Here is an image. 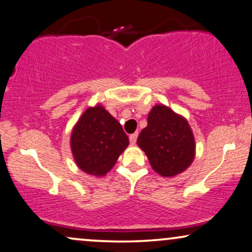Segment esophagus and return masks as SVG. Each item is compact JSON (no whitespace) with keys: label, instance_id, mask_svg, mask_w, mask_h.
Listing matches in <instances>:
<instances>
[{"label":"esophagus","instance_id":"obj_1","mask_svg":"<svg viewBox=\"0 0 252 252\" xmlns=\"http://www.w3.org/2000/svg\"><path fill=\"white\" fill-rule=\"evenodd\" d=\"M137 136H138V132H134V134H131L129 136L130 143H131L132 145L136 144V141H137Z\"/></svg>","mask_w":252,"mask_h":252}]
</instances>
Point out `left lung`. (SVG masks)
<instances>
[{"mask_svg": "<svg viewBox=\"0 0 252 252\" xmlns=\"http://www.w3.org/2000/svg\"><path fill=\"white\" fill-rule=\"evenodd\" d=\"M137 144L151 168L164 177L183 172L195 158V138L188 121L162 104L150 110Z\"/></svg>", "mask_w": 252, "mask_h": 252, "instance_id": "left-lung-1", "label": "left lung"}]
</instances>
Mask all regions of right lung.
Segmentation results:
<instances>
[{
	"mask_svg": "<svg viewBox=\"0 0 252 252\" xmlns=\"http://www.w3.org/2000/svg\"><path fill=\"white\" fill-rule=\"evenodd\" d=\"M129 138L117 120L102 107L88 108L72 129L71 153L82 171L101 177L111 170Z\"/></svg>",
	"mask_w": 252,
	"mask_h": 252,
	"instance_id": "right-lung-1",
	"label": "right lung"
}]
</instances>
